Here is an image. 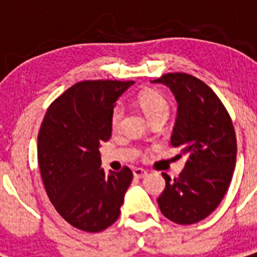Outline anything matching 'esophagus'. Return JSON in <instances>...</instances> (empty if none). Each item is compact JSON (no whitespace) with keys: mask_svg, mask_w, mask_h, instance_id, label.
Masks as SVG:
<instances>
[{"mask_svg":"<svg viewBox=\"0 0 257 257\" xmlns=\"http://www.w3.org/2000/svg\"><path fill=\"white\" fill-rule=\"evenodd\" d=\"M133 174H134V178L135 179H144L145 176L148 175V172L145 171L144 169H140V167H138V169H134Z\"/></svg>","mask_w":257,"mask_h":257,"instance_id":"obj_1","label":"esophagus"}]
</instances>
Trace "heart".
Masks as SVG:
<instances>
[{"mask_svg":"<svg viewBox=\"0 0 257 257\" xmlns=\"http://www.w3.org/2000/svg\"><path fill=\"white\" fill-rule=\"evenodd\" d=\"M138 104L143 109V112L149 121L156 117H160V115L167 118L170 113L169 101L166 100V97L162 94L153 91V90H145V91L140 92L138 95ZM122 118H123V106L121 104H117L110 113V126L113 130L119 128Z\"/></svg>","mask_w":257,"mask_h":257,"instance_id":"obj_1","label":"heart"}]
</instances>
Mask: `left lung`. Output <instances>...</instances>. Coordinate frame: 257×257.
I'll return each mask as SVG.
<instances>
[{
    "instance_id": "obj_1",
    "label": "left lung",
    "mask_w": 257,
    "mask_h": 257,
    "mask_svg": "<svg viewBox=\"0 0 257 257\" xmlns=\"http://www.w3.org/2000/svg\"><path fill=\"white\" fill-rule=\"evenodd\" d=\"M152 82L163 83L175 95L171 145L187 156L179 178L171 180L163 172L166 187L157 201L167 219L190 225L216 210L228 190L237 158L234 126L217 95L197 77L167 73Z\"/></svg>"
}]
</instances>
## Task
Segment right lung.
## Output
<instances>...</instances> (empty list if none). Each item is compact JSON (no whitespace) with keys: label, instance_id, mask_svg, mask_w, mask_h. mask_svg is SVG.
Segmentation results:
<instances>
[{"label":"right lung","instance_id":"add662e5","mask_svg":"<svg viewBox=\"0 0 257 257\" xmlns=\"http://www.w3.org/2000/svg\"><path fill=\"white\" fill-rule=\"evenodd\" d=\"M134 81H83L52 101L38 133V166L50 201L74 228L96 233L114 224L133 172L105 174L99 147L112 135L110 113Z\"/></svg>","mask_w":257,"mask_h":257}]
</instances>
